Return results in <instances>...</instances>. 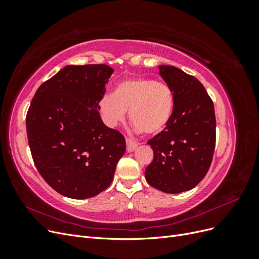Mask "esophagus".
<instances>
[{
    "label": "esophagus",
    "instance_id": "obj_1",
    "mask_svg": "<svg viewBox=\"0 0 259 259\" xmlns=\"http://www.w3.org/2000/svg\"><path fill=\"white\" fill-rule=\"evenodd\" d=\"M137 147H138V144L134 142V140L128 139V138L126 139V150L128 152H133L134 150H136Z\"/></svg>",
    "mask_w": 259,
    "mask_h": 259
}]
</instances>
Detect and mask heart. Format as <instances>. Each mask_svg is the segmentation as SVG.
<instances>
[{
  "label": "heart",
  "mask_w": 259,
  "mask_h": 259,
  "mask_svg": "<svg viewBox=\"0 0 259 259\" xmlns=\"http://www.w3.org/2000/svg\"><path fill=\"white\" fill-rule=\"evenodd\" d=\"M175 110V95L169 86L146 77L125 79L114 86L113 95L106 94L99 101V111L110 127L130 120L139 132L155 135L167 126Z\"/></svg>",
  "instance_id": "obj_1"
}]
</instances>
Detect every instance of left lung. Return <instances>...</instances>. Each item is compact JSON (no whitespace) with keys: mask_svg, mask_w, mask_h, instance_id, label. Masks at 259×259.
<instances>
[{"mask_svg":"<svg viewBox=\"0 0 259 259\" xmlns=\"http://www.w3.org/2000/svg\"><path fill=\"white\" fill-rule=\"evenodd\" d=\"M160 74L175 95L173 116L147 143L153 161L145 171L148 184L166 193L192 189L210 166L216 143L213 100L202 83L173 66H160Z\"/></svg>","mask_w":259,"mask_h":259,"instance_id":"left-lung-1","label":"left lung"}]
</instances>
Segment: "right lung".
Here are the masks:
<instances>
[{"label": "right lung", "mask_w": 259, "mask_h": 259, "mask_svg": "<svg viewBox=\"0 0 259 259\" xmlns=\"http://www.w3.org/2000/svg\"><path fill=\"white\" fill-rule=\"evenodd\" d=\"M113 69L67 66L34 94L26 116L35 167L55 191L71 199L95 197L110 186L125 138L106 126L99 101Z\"/></svg>", "instance_id": "1"}]
</instances>
